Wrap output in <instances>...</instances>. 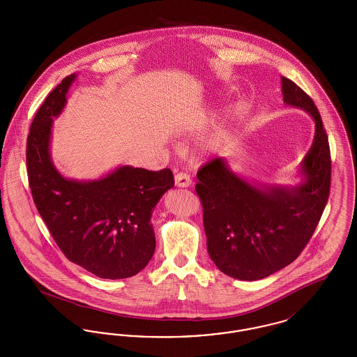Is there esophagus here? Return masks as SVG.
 Listing matches in <instances>:
<instances>
[{"instance_id": "34e87169", "label": "esophagus", "mask_w": 357, "mask_h": 357, "mask_svg": "<svg viewBox=\"0 0 357 357\" xmlns=\"http://www.w3.org/2000/svg\"><path fill=\"white\" fill-rule=\"evenodd\" d=\"M175 186H191V179H190V175H188V174H186V172H178V174L175 175Z\"/></svg>"}]
</instances>
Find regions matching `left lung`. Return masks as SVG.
<instances>
[{
  "mask_svg": "<svg viewBox=\"0 0 357 357\" xmlns=\"http://www.w3.org/2000/svg\"><path fill=\"white\" fill-rule=\"evenodd\" d=\"M281 91L287 105L314 121L297 185L259 183L233 170L226 158L197 174L207 252L222 273L236 280H261L291 264L316 230L329 197L331 153L319 109L287 77H281Z\"/></svg>",
  "mask_w": 357,
  "mask_h": 357,
  "instance_id": "left-lung-1",
  "label": "left lung"
}]
</instances>
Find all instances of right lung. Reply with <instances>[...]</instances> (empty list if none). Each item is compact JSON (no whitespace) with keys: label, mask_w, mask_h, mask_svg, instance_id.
Here are the masks:
<instances>
[{"label":"right lung","mask_w":357,"mask_h":357,"mask_svg":"<svg viewBox=\"0 0 357 357\" xmlns=\"http://www.w3.org/2000/svg\"><path fill=\"white\" fill-rule=\"evenodd\" d=\"M76 73L67 76L40 107L26 142L34 204L70 262L109 280L132 277L155 252L153 208L174 187L169 169L119 166L96 179H72L52 160L53 120L67 104Z\"/></svg>","instance_id":"right-lung-1"}]
</instances>
